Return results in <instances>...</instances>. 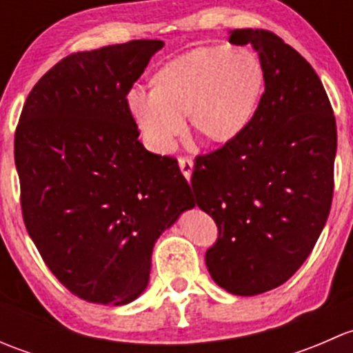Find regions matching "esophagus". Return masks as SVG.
<instances>
[{"mask_svg":"<svg viewBox=\"0 0 353 353\" xmlns=\"http://www.w3.org/2000/svg\"><path fill=\"white\" fill-rule=\"evenodd\" d=\"M179 167L183 176L190 179L191 172H193V159L191 157H179Z\"/></svg>","mask_w":353,"mask_h":353,"instance_id":"esophagus-1","label":"esophagus"}]
</instances>
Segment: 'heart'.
Returning <instances> with one entry per match:
<instances>
[{"label":"heart","instance_id":"heart-1","mask_svg":"<svg viewBox=\"0 0 353 353\" xmlns=\"http://www.w3.org/2000/svg\"><path fill=\"white\" fill-rule=\"evenodd\" d=\"M265 85L258 56L243 46H205L177 56L152 77V92L131 88L126 105L145 145L169 154L191 128L212 143H229L249 126Z\"/></svg>","mask_w":353,"mask_h":353}]
</instances>
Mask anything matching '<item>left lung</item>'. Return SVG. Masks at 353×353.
Returning <instances> with one entry per match:
<instances>
[{"mask_svg": "<svg viewBox=\"0 0 353 353\" xmlns=\"http://www.w3.org/2000/svg\"><path fill=\"white\" fill-rule=\"evenodd\" d=\"M229 42L258 51L265 92L236 140L196 157L191 188L219 227L205 254L212 279L258 295L301 268L328 220L336 121L316 71L279 35L236 28Z\"/></svg>", "mask_w": 353, "mask_h": 353, "instance_id": "obj_1", "label": "left lung"}]
</instances>
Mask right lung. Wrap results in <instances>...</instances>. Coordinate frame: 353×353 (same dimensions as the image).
Listing matches in <instances>:
<instances>
[{"mask_svg":"<svg viewBox=\"0 0 353 353\" xmlns=\"http://www.w3.org/2000/svg\"><path fill=\"white\" fill-rule=\"evenodd\" d=\"M162 46L145 39L66 56L32 88L15 131L28 236L52 275L94 304L134 301L155 241L194 206L177 160L140 143L126 105Z\"/></svg>","mask_w":353,"mask_h":353,"instance_id":"1","label":"right lung"}]
</instances>
